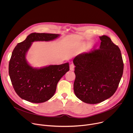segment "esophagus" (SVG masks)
I'll return each instance as SVG.
<instances>
[{"label": "esophagus", "instance_id": "1", "mask_svg": "<svg viewBox=\"0 0 133 133\" xmlns=\"http://www.w3.org/2000/svg\"><path fill=\"white\" fill-rule=\"evenodd\" d=\"M74 67H75V65H74V64H71L69 66V69L70 70H73L74 69Z\"/></svg>", "mask_w": 133, "mask_h": 133}]
</instances>
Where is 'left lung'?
Listing matches in <instances>:
<instances>
[{
    "label": "left lung",
    "instance_id": "left-lung-1",
    "mask_svg": "<svg viewBox=\"0 0 133 133\" xmlns=\"http://www.w3.org/2000/svg\"><path fill=\"white\" fill-rule=\"evenodd\" d=\"M99 49L75 57V95L84 103L95 104L112 96L122 77L124 64L119 47L107 36H100Z\"/></svg>",
    "mask_w": 133,
    "mask_h": 133
}]
</instances>
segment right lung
<instances>
[{
  "instance_id": "right-lung-1",
  "label": "right lung",
  "mask_w": 133,
  "mask_h": 133,
  "mask_svg": "<svg viewBox=\"0 0 133 133\" xmlns=\"http://www.w3.org/2000/svg\"><path fill=\"white\" fill-rule=\"evenodd\" d=\"M59 34L31 33L14 48L9 63V75L14 90L21 98L34 103H44L53 96L61 78L69 70V63L33 68L26 59L32 43L50 41Z\"/></svg>"
}]
</instances>
